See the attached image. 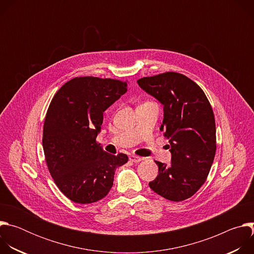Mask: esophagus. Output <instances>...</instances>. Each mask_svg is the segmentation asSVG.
Wrapping results in <instances>:
<instances>
[{
    "label": "esophagus",
    "instance_id": "1",
    "mask_svg": "<svg viewBox=\"0 0 254 254\" xmlns=\"http://www.w3.org/2000/svg\"><path fill=\"white\" fill-rule=\"evenodd\" d=\"M128 159H129V161L132 162V163H138V162L141 160L139 157H137V156H135V155H129Z\"/></svg>",
    "mask_w": 254,
    "mask_h": 254
}]
</instances>
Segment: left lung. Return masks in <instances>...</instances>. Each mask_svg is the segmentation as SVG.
Segmentation results:
<instances>
[{
    "label": "left lung",
    "instance_id": "1",
    "mask_svg": "<svg viewBox=\"0 0 254 254\" xmlns=\"http://www.w3.org/2000/svg\"><path fill=\"white\" fill-rule=\"evenodd\" d=\"M141 89L164 105L160 127L169 139L171 165L155 161L157 178L150 188L170 201L193 196L205 183L216 153V127L211 104L201 87L177 72L137 80Z\"/></svg>",
    "mask_w": 254,
    "mask_h": 254
}]
</instances>
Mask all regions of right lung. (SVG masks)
<instances>
[{
    "mask_svg": "<svg viewBox=\"0 0 254 254\" xmlns=\"http://www.w3.org/2000/svg\"><path fill=\"white\" fill-rule=\"evenodd\" d=\"M127 86L112 78L75 77L50 102L43 127L45 160L55 184L71 201L89 204L104 198L116 169L128 161L125 154L105 153L96 141L103 113Z\"/></svg>",
    "mask_w": 254,
    "mask_h": 254,
    "instance_id": "add662e5",
    "label": "right lung"
}]
</instances>
